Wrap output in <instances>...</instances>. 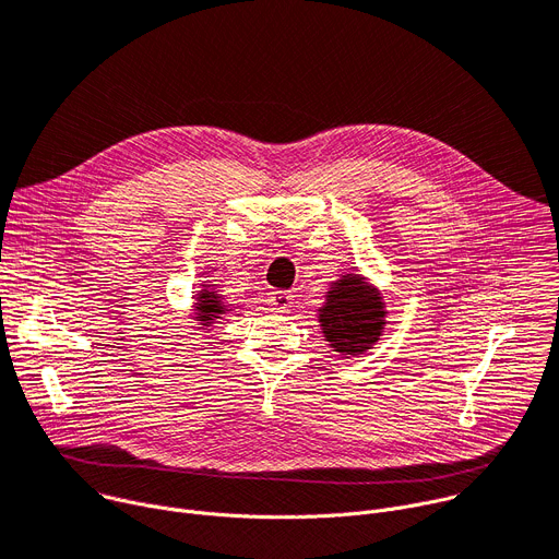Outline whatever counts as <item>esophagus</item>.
<instances>
[{"label": "esophagus", "instance_id": "esophagus-1", "mask_svg": "<svg viewBox=\"0 0 559 559\" xmlns=\"http://www.w3.org/2000/svg\"><path fill=\"white\" fill-rule=\"evenodd\" d=\"M267 302L274 312H287L292 306V294L289 292H272L267 296Z\"/></svg>", "mask_w": 559, "mask_h": 559}]
</instances>
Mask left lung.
I'll list each match as a JSON object with an SVG mask.
<instances>
[{"mask_svg":"<svg viewBox=\"0 0 559 559\" xmlns=\"http://www.w3.org/2000/svg\"><path fill=\"white\" fill-rule=\"evenodd\" d=\"M325 300L319 310V323L334 352L357 357L379 341L385 310L379 294L361 276L347 274L338 278Z\"/></svg>","mask_w":559,"mask_h":559,"instance_id":"left-lung-1","label":"left lung"}]
</instances>
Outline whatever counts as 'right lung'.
I'll list each match as a JSON object with an SVG mask.
<instances>
[{
    "label": "right lung",
    "instance_id": "1",
    "mask_svg": "<svg viewBox=\"0 0 559 559\" xmlns=\"http://www.w3.org/2000/svg\"><path fill=\"white\" fill-rule=\"evenodd\" d=\"M195 300V319L202 321V325H212L216 319H221V314L227 312V308L223 306V298L207 287L198 294Z\"/></svg>",
    "mask_w": 559,
    "mask_h": 559
}]
</instances>
